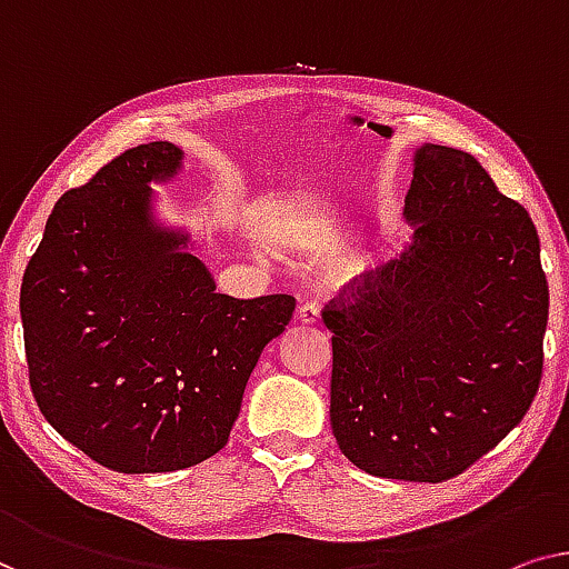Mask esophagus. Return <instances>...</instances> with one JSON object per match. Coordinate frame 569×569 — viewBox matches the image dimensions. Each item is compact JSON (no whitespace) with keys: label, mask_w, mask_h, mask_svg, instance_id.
<instances>
[{"label":"esophagus","mask_w":569,"mask_h":569,"mask_svg":"<svg viewBox=\"0 0 569 569\" xmlns=\"http://www.w3.org/2000/svg\"><path fill=\"white\" fill-rule=\"evenodd\" d=\"M319 317H321V307H319V303L307 301V303H301L299 309H296V319H299L301 325H317Z\"/></svg>","instance_id":"esophagus-1"}]
</instances>
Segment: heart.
<instances>
[{"label": "heart", "mask_w": 569, "mask_h": 569, "mask_svg": "<svg viewBox=\"0 0 569 569\" xmlns=\"http://www.w3.org/2000/svg\"><path fill=\"white\" fill-rule=\"evenodd\" d=\"M337 224L325 217L296 219L278 232V244L293 252H307V256H321L337 242ZM378 268V252L372 244L362 242L352 250L339 252L337 258L327 262L325 281L335 288H352L366 281Z\"/></svg>", "instance_id": "obj_1"}]
</instances>
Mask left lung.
I'll return each mask as SVG.
<instances>
[{
	"mask_svg": "<svg viewBox=\"0 0 569 569\" xmlns=\"http://www.w3.org/2000/svg\"><path fill=\"white\" fill-rule=\"evenodd\" d=\"M411 244L332 332L329 421L376 478L442 482L523 419L541 380L549 288L539 234L470 152L423 142L406 193Z\"/></svg>",
	"mask_w": 569,
	"mask_h": 569,
	"instance_id": "left-lung-1",
	"label": "left lung"
}]
</instances>
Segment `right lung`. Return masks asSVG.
<instances>
[{
  "instance_id": "1",
  "label": "right lung",
  "mask_w": 569,
  "mask_h": 569,
  "mask_svg": "<svg viewBox=\"0 0 569 569\" xmlns=\"http://www.w3.org/2000/svg\"><path fill=\"white\" fill-rule=\"evenodd\" d=\"M168 140L122 152L50 211L24 270L30 386L58 435L114 472H173L230 439L260 355L293 296L217 293L152 186L176 181Z\"/></svg>"
}]
</instances>
